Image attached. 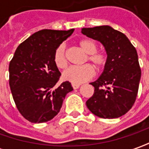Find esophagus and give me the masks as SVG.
<instances>
[{
  "label": "esophagus",
  "instance_id": "34e87169",
  "mask_svg": "<svg viewBox=\"0 0 149 149\" xmlns=\"http://www.w3.org/2000/svg\"><path fill=\"white\" fill-rule=\"evenodd\" d=\"M71 86L73 87V89H79L80 85H79V84H72Z\"/></svg>",
  "mask_w": 149,
  "mask_h": 149
}]
</instances>
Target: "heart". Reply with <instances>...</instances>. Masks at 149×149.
<instances>
[{
  "mask_svg": "<svg viewBox=\"0 0 149 149\" xmlns=\"http://www.w3.org/2000/svg\"><path fill=\"white\" fill-rule=\"evenodd\" d=\"M79 46L88 54L86 60L95 67L97 70L103 69L106 65L107 58L104 54L97 52L98 46L94 40L89 39H84L79 41ZM53 60L55 66L59 69H64L67 66L68 59L66 54L65 45L64 44L60 45L54 53ZM95 71L90 65H84L82 66H71L63 72V79L72 84L84 83L95 76Z\"/></svg>",
  "mask_w": 149,
  "mask_h": 149,
  "instance_id": "heart-1",
  "label": "heart"
}]
</instances>
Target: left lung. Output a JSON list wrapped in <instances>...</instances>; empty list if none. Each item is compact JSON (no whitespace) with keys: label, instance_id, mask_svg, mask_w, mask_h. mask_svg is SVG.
Here are the masks:
<instances>
[{"label":"left lung","instance_id":"8db88e82","mask_svg":"<svg viewBox=\"0 0 149 149\" xmlns=\"http://www.w3.org/2000/svg\"><path fill=\"white\" fill-rule=\"evenodd\" d=\"M81 32L100 41L107 53L102 74L90 83L95 93L86 105L102 118L121 117L133 107L138 95L141 69L137 50L124 34L109 26L83 28Z\"/></svg>","mask_w":149,"mask_h":149}]
</instances>
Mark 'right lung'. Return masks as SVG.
Masks as SVG:
<instances>
[{"label": "right lung", "instance_id": "right-lung-1", "mask_svg": "<svg viewBox=\"0 0 149 149\" xmlns=\"http://www.w3.org/2000/svg\"><path fill=\"white\" fill-rule=\"evenodd\" d=\"M73 32L74 29L36 32L17 47L10 62L9 84L15 104L31 123L51 120L73 90L69 81L56 85L61 74L53 60L55 49Z\"/></svg>", "mask_w": 149, "mask_h": 149}]
</instances>
